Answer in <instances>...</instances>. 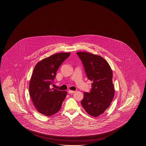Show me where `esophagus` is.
<instances>
[{"instance_id": "1", "label": "esophagus", "mask_w": 146, "mask_h": 146, "mask_svg": "<svg viewBox=\"0 0 146 146\" xmlns=\"http://www.w3.org/2000/svg\"><path fill=\"white\" fill-rule=\"evenodd\" d=\"M68 92L69 94H73V93L75 92V91L69 90L68 91Z\"/></svg>"}]
</instances>
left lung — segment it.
<instances>
[{"label": "left lung", "mask_w": 146, "mask_h": 146, "mask_svg": "<svg viewBox=\"0 0 146 146\" xmlns=\"http://www.w3.org/2000/svg\"><path fill=\"white\" fill-rule=\"evenodd\" d=\"M76 54L83 63L88 79L92 82L90 92L84 93L81 104L88 114L96 117L104 113L114 98L112 70L100 56L86 52H77Z\"/></svg>", "instance_id": "obj_1"}]
</instances>
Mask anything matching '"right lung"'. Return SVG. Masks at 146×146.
<instances>
[{
    "mask_svg": "<svg viewBox=\"0 0 146 146\" xmlns=\"http://www.w3.org/2000/svg\"><path fill=\"white\" fill-rule=\"evenodd\" d=\"M70 52L57 53L37 63L31 76L29 91L35 108L45 116L59 111L66 97V91L51 88L56 72L70 55Z\"/></svg>",
    "mask_w": 146,
    "mask_h": 146,
    "instance_id": "right-lung-1",
    "label": "right lung"
}]
</instances>
